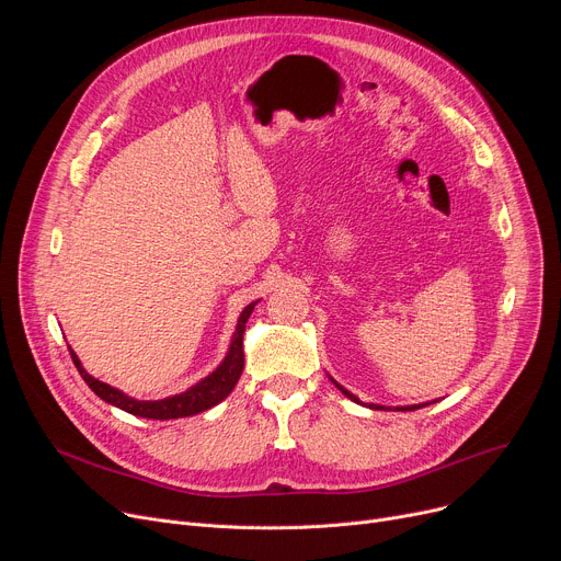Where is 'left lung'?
Returning <instances> with one entry per match:
<instances>
[{
    "instance_id": "obj_1",
    "label": "left lung",
    "mask_w": 561,
    "mask_h": 561,
    "mask_svg": "<svg viewBox=\"0 0 561 561\" xmlns=\"http://www.w3.org/2000/svg\"><path fill=\"white\" fill-rule=\"evenodd\" d=\"M330 379H332V377H330ZM332 381H334V379H332ZM334 387H336V389H339V391H341V393H343L345 398H350V400H355V402H359V404H362V400H359V398H357L355 393H350L347 389H343V387L339 385V381H334ZM425 404H427V402H425ZM425 404H411V407H396V409H400V411H411V409H421V407H425ZM368 407H370V409H387V407H379V404H368Z\"/></svg>"
}]
</instances>
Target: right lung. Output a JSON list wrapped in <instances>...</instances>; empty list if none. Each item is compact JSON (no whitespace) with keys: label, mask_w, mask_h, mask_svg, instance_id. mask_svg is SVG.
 <instances>
[{"label":"right lung","mask_w":561,"mask_h":561,"mask_svg":"<svg viewBox=\"0 0 561 561\" xmlns=\"http://www.w3.org/2000/svg\"><path fill=\"white\" fill-rule=\"evenodd\" d=\"M256 302L248 305L243 309V313L239 316V322H236V332L231 336V345L227 357L222 359V364L211 373L206 375L204 379H199L195 387L186 389L184 393H176L163 400H136L129 398L127 393L117 391L104 381L95 379L93 375H88L79 362V357L70 350L72 362L79 370V375L83 377V381L88 387L95 391V396H100L104 402L127 411V414L140 416V419H154V421H170V419H186V416H195L199 411H206L216 407L218 402H222L236 387L241 373H243V364H245V355H243V334H245V322L250 318V313L254 311Z\"/></svg>","instance_id":"add662e5"}]
</instances>
